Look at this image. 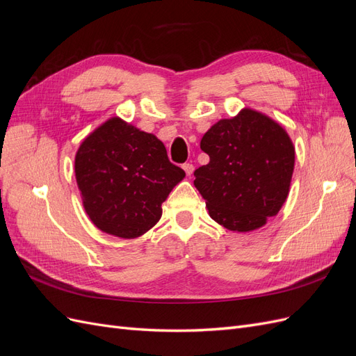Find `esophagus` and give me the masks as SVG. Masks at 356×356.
Here are the masks:
<instances>
[{
  "label": "esophagus",
  "mask_w": 356,
  "mask_h": 356,
  "mask_svg": "<svg viewBox=\"0 0 356 356\" xmlns=\"http://www.w3.org/2000/svg\"><path fill=\"white\" fill-rule=\"evenodd\" d=\"M182 169L186 170V174H187L188 177L193 174V172H195V166H193L191 163H184V165H182Z\"/></svg>",
  "instance_id": "34e87169"
}]
</instances>
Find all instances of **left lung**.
Here are the masks:
<instances>
[{
	"mask_svg": "<svg viewBox=\"0 0 356 356\" xmlns=\"http://www.w3.org/2000/svg\"><path fill=\"white\" fill-rule=\"evenodd\" d=\"M209 163L195 170V187L213 221L252 232L281 211L294 172L296 149L285 129L251 108L222 118L203 135Z\"/></svg>",
	"mask_w": 356,
	"mask_h": 356,
	"instance_id": "left-lung-1",
	"label": "left lung"
}]
</instances>
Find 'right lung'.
I'll use <instances>...</instances> for the list:
<instances>
[{
    "label": "right lung",
    "mask_w": 356,
    "mask_h": 356,
    "mask_svg": "<svg viewBox=\"0 0 356 356\" xmlns=\"http://www.w3.org/2000/svg\"><path fill=\"white\" fill-rule=\"evenodd\" d=\"M75 179L90 221L122 239L154 227L161 203L186 177L163 143L113 117L86 136L75 154Z\"/></svg>",
    "instance_id": "obj_1"
}]
</instances>
